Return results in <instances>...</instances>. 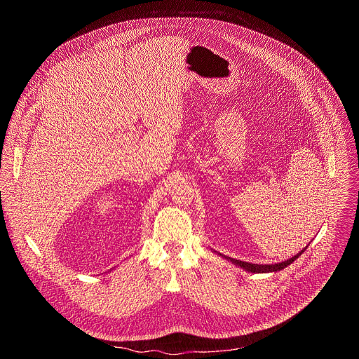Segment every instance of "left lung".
<instances>
[{"mask_svg": "<svg viewBox=\"0 0 359 359\" xmlns=\"http://www.w3.org/2000/svg\"><path fill=\"white\" fill-rule=\"evenodd\" d=\"M306 247H309V245H306ZM306 247H304L299 252H297V254L294 255V257H291V259H288V260H284V262H281V263H276V264H252V263L240 262V260L227 257V255H223V254H220V252H219V255H222L223 259L229 260L230 263L236 264L237 267H240V269H243V270H245V271H248V273H254V274H259V273H276V271L284 270V269L288 267L291 263H294V262L299 257V255L306 250ZM215 252H217V251H215Z\"/></svg>", "mask_w": 359, "mask_h": 359, "instance_id": "8db88e82", "label": "left lung"}]
</instances>
